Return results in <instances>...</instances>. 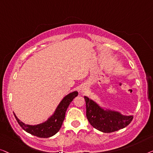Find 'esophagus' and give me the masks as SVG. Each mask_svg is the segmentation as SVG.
I'll return each instance as SVG.
<instances>
[{"instance_id":"esophagus-1","label":"esophagus","mask_w":153,"mask_h":153,"mask_svg":"<svg viewBox=\"0 0 153 153\" xmlns=\"http://www.w3.org/2000/svg\"><path fill=\"white\" fill-rule=\"evenodd\" d=\"M83 91H84V90H83Z\"/></svg>"}]
</instances>
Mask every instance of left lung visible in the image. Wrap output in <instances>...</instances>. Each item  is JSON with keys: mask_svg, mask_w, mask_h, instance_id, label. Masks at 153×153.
I'll list each match as a JSON object with an SVG mask.
<instances>
[{"mask_svg": "<svg viewBox=\"0 0 153 153\" xmlns=\"http://www.w3.org/2000/svg\"><path fill=\"white\" fill-rule=\"evenodd\" d=\"M86 102V115L90 124L100 132L110 133L128 126L133 116L123 115L119 111L105 109L87 96H84Z\"/></svg>", "mask_w": 153, "mask_h": 153, "instance_id": "obj_1", "label": "left lung"}]
</instances>
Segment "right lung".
I'll return each mask as SVG.
<instances>
[{"mask_svg":"<svg viewBox=\"0 0 153 153\" xmlns=\"http://www.w3.org/2000/svg\"><path fill=\"white\" fill-rule=\"evenodd\" d=\"M77 95L78 92L77 91H73L66 95L58 105L53 115L51 116L46 121L40 124L34 125V126L25 124L21 121L16 117L15 114H14V117L18 123L25 132L40 138H48L55 135L60 130L62 123L65 118L66 109L69 106L70 103Z\"/></svg>","mask_w":153,"mask_h":153,"instance_id":"right-lung-1","label":"right lung"}]
</instances>
